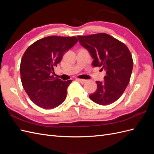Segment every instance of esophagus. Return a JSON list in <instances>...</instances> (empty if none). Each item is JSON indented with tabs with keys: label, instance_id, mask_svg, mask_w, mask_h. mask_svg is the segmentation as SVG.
Wrapping results in <instances>:
<instances>
[{
	"label": "esophagus",
	"instance_id": "esophagus-1",
	"mask_svg": "<svg viewBox=\"0 0 154 154\" xmlns=\"http://www.w3.org/2000/svg\"><path fill=\"white\" fill-rule=\"evenodd\" d=\"M78 80L81 83H82V84H83V83H85L87 82L86 80H83V79H78Z\"/></svg>",
	"mask_w": 154,
	"mask_h": 154
}]
</instances>
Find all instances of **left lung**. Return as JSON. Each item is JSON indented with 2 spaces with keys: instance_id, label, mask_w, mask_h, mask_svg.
Returning <instances> with one entry per match:
<instances>
[{
  "instance_id": "1",
  "label": "left lung",
  "mask_w": 154,
  "mask_h": 154,
  "mask_svg": "<svg viewBox=\"0 0 154 154\" xmlns=\"http://www.w3.org/2000/svg\"><path fill=\"white\" fill-rule=\"evenodd\" d=\"M81 45L94 59L92 66L106 71L104 81H97V90L89 95L96 103L107 105L122 96L130 82L133 60L127 46L106 33L78 36Z\"/></svg>"
}]
</instances>
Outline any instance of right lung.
Instances as JSON below:
<instances>
[{
	"label": "right lung",
	"mask_w": 154,
	"mask_h": 154,
	"mask_svg": "<svg viewBox=\"0 0 154 154\" xmlns=\"http://www.w3.org/2000/svg\"><path fill=\"white\" fill-rule=\"evenodd\" d=\"M78 42L76 36H49L36 41L26 49L20 62L23 87L30 100L44 109H52L66 100L72 80L52 75L63 54Z\"/></svg>",
	"instance_id": "1"
}]
</instances>
